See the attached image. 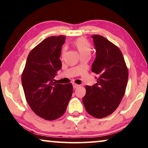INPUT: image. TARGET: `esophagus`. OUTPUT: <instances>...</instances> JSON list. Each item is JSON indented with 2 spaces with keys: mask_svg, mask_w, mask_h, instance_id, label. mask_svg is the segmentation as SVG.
I'll list each match as a JSON object with an SVG mask.
<instances>
[{
  "mask_svg": "<svg viewBox=\"0 0 148 148\" xmlns=\"http://www.w3.org/2000/svg\"><path fill=\"white\" fill-rule=\"evenodd\" d=\"M73 87L74 89H77L79 87V85L77 84H75V83H73Z\"/></svg>",
  "mask_w": 148,
  "mask_h": 148,
  "instance_id": "1",
  "label": "esophagus"
}]
</instances>
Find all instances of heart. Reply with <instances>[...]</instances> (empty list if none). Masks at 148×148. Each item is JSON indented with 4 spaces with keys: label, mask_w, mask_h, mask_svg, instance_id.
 I'll return each instance as SVG.
<instances>
[{
    "label": "heart",
    "mask_w": 148,
    "mask_h": 148,
    "mask_svg": "<svg viewBox=\"0 0 148 148\" xmlns=\"http://www.w3.org/2000/svg\"><path fill=\"white\" fill-rule=\"evenodd\" d=\"M74 46L80 54L81 56L83 55H90L91 53V47L89 42L83 38H79L74 42ZM65 52V49H63V54Z\"/></svg>",
    "instance_id": "b5f03b06"
}]
</instances>
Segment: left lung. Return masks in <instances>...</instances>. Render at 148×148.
<instances>
[{
    "label": "left lung",
    "mask_w": 148,
    "mask_h": 148,
    "mask_svg": "<svg viewBox=\"0 0 148 148\" xmlns=\"http://www.w3.org/2000/svg\"><path fill=\"white\" fill-rule=\"evenodd\" d=\"M96 57L91 71L98 75L97 83L87 85L83 103L87 113L97 118L110 115L125 94L128 70L119 49L101 35L92 36Z\"/></svg>",
    "instance_id": "1"
}]
</instances>
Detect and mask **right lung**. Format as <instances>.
<instances>
[{
  "instance_id": "add662e5",
  "label": "right lung",
  "mask_w": 148,
  "mask_h": 148,
  "mask_svg": "<svg viewBox=\"0 0 148 148\" xmlns=\"http://www.w3.org/2000/svg\"><path fill=\"white\" fill-rule=\"evenodd\" d=\"M65 36L50 37L29 54L22 74L25 97L31 110L47 120H54L65 113L72 96L71 83H57L54 78L61 69L59 57Z\"/></svg>"
}]
</instances>
